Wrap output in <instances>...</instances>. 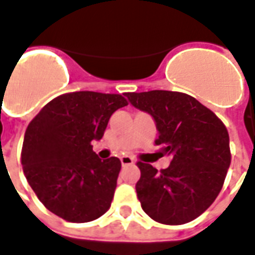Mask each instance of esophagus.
Returning <instances> with one entry per match:
<instances>
[{"label":"esophagus","instance_id":"obj_1","mask_svg":"<svg viewBox=\"0 0 255 255\" xmlns=\"http://www.w3.org/2000/svg\"><path fill=\"white\" fill-rule=\"evenodd\" d=\"M121 163H122V166H130V164H134V159L130 157V156H122Z\"/></svg>","mask_w":255,"mask_h":255}]
</instances>
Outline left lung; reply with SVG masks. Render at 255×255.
<instances>
[{
	"instance_id": "8db88e82",
	"label": "left lung",
	"mask_w": 255,
	"mask_h": 255,
	"mask_svg": "<svg viewBox=\"0 0 255 255\" xmlns=\"http://www.w3.org/2000/svg\"><path fill=\"white\" fill-rule=\"evenodd\" d=\"M130 105L153 118L156 145L171 156L170 166L157 172L138 161L135 185L141 208L155 222L179 226L194 220L222 190L231 163L230 137L215 113L193 96L172 91L125 94Z\"/></svg>"
}]
</instances>
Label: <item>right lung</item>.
Masks as SVG:
<instances>
[{
	"label": "right lung",
	"mask_w": 255,
	"mask_h": 255,
	"mask_svg": "<svg viewBox=\"0 0 255 255\" xmlns=\"http://www.w3.org/2000/svg\"><path fill=\"white\" fill-rule=\"evenodd\" d=\"M125 106L122 95L80 91L53 99L29 122L21 149L24 175L54 215L87 223L109 211L121 160H102L91 144Z\"/></svg>",
	"instance_id": "add662e5"
}]
</instances>
